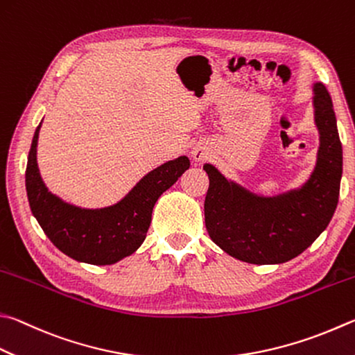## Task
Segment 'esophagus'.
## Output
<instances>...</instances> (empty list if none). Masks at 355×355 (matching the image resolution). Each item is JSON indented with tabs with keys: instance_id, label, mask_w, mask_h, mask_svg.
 I'll list each match as a JSON object with an SVG mask.
<instances>
[{
	"instance_id": "obj_1",
	"label": "esophagus",
	"mask_w": 355,
	"mask_h": 355,
	"mask_svg": "<svg viewBox=\"0 0 355 355\" xmlns=\"http://www.w3.org/2000/svg\"><path fill=\"white\" fill-rule=\"evenodd\" d=\"M192 157H194L196 161L205 159L206 158V149H205V147H200V146L194 147V149H192Z\"/></svg>"
}]
</instances>
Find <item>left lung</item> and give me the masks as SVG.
<instances>
[{
	"instance_id": "left-lung-1",
	"label": "left lung",
	"mask_w": 355,
	"mask_h": 355,
	"mask_svg": "<svg viewBox=\"0 0 355 355\" xmlns=\"http://www.w3.org/2000/svg\"><path fill=\"white\" fill-rule=\"evenodd\" d=\"M313 121L320 146L311 175L300 188L261 196L228 180L216 166L203 164L209 177L205 198L208 234L236 259L267 266L300 256L323 233L337 208L343 150L334 105L321 82L312 85Z\"/></svg>"
}]
</instances>
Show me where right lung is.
Instances as JSON below:
<instances>
[{
	"label": "right lung",
	"instance_id": "add662e5",
	"mask_svg": "<svg viewBox=\"0 0 355 355\" xmlns=\"http://www.w3.org/2000/svg\"><path fill=\"white\" fill-rule=\"evenodd\" d=\"M40 127L42 122L32 138L26 192L32 214L44 234L62 253L93 266H112L133 254L146 239L157 200L189 169V158L178 157L146 173L114 205L80 208L53 194L43 182L37 164Z\"/></svg>",
	"mask_w": 355,
	"mask_h": 355
}]
</instances>
